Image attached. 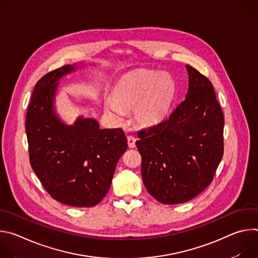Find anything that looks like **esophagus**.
Segmentation results:
<instances>
[{
  "label": "esophagus",
  "mask_w": 258,
  "mask_h": 258,
  "mask_svg": "<svg viewBox=\"0 0 258 258\" xmlns=\"http://www.w3.org/2000/svg\"><path fill=\"white\" fill-rule=\"evenodd\" d=\"M136 141H137V139L135 136H133V135L127 136V145L130 148H134V147L136 146Z\"/></svg>",
  "instance_id": "1"
}]
</instances>
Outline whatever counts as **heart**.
I'll return each mask as SVG.
<instances>
[{"instance_id":"b5f03b06","label":"heart","mask_w":258,"mask_h":258,"mask_svg":"<svg viewBox=\"0 0 258 258\" xmlns=\"http://www.w3.org/2000/svg\"><path fill=\"white\" fill-rule=\"evenodd\" d=\"M173 91V81L167 72L139 70L119 81L113 100H106L105 110L119 119L123 110L134 109L137 122L142 125L155 124L165 116Z\"/></svg>"}]
</instances>
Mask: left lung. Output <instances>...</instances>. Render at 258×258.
I'll return each mask as SVG.
<instances>
[{
    "instance_id": "obj_1",
    "label": "left lung",
    "mask_w": 258,
    "mask_h": 258,
    "mask_svg": "<svg viewBox=\"0 0 258 258\" xmlns=\"http://www.w3.org/2000/svg\"><path fill=\"white\" fill-rule=\"evenodd\" d=\"M186 99L159 123L138 132L142 177L163 204L185 203L212 181L224 154L225 119L211 82L187 65Z\"/></svg>"
}]
</instances>
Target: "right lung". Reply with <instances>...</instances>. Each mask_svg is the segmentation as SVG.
I'll list each match as a JSON object with an SVG mask.
<instances>
[{
  "label": "right lung",
  "instance_id": "right-lung-1",
  "mask_svg": "<svg viewBox=\"0 0 258 258\" xmlns=\"http://www.w3.org/2000/svg\"><path fill=\"white\" fill-rule=\"evenodd\" d=\"M75 69L62 66L36 83L25 132L30 165L49 195L69 206L92 207L109 191L127 140L121 128L101 130L92 118L80 117L73 125L57 118L53 101L58 81Z\"/></svg>",
  "mask_w": 258,
  "mask_h": 258
}]
</instances>
